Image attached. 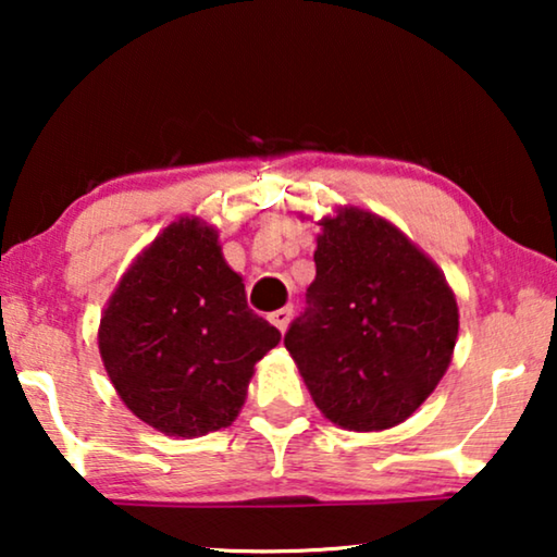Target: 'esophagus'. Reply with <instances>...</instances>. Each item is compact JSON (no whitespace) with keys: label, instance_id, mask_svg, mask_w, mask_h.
<instances>
[{"label":"esophagus","instance_id":"34e87169","mask_svg":"<svg viewBox=\"0 0 557 557\" xmlns=\"http://www.w3.org/2000/svg\"><path fill=\"white\" fill-rule=\"evenodd\" d=\"M292 314H294V309H292V307H284V309H276V311H273V314H271L269 319H271V324L276 326L278 332H286L288 322H292Z\"/></svg>","mask_w":557,"mask_h":557}]
</instances>
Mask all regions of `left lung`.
Wrapping results in <instances>:
<instances>
[{"instance_id": "left-lung-1", "label": "left lung", "mask_w": 557, "mask_h": 557, "mask_svg": "<svg viewBox=\"0 0 557 557\" xmlns=\"http://www.w3.org/2000/svg\"><path fill=\"white\" fill-rule=\"evenodd\" d=\"M317 225L309 309L288 326L284 345L334 425L393 429L451 364L456 296L444 271L391 220L339 208Z\"/></svg>"}]
</instances>
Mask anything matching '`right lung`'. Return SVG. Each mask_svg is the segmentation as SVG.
<instances>
[{"instance_id":"1","label":"right lung","mask_w":557,"mask_h":557,"mask_svg":"<svg viewBox=\"0 0 557 557\" xmlns=\"http://www.w3.org/2000/svg\"><path fill=\"white\" fill-rule=\"evenodd\" d=\"M281 332L253 314L218 231L200 218L164 227L106 301L98 352L119 398L164 436L227 429L256 362Z\"/></svg>"}]
</instances>
